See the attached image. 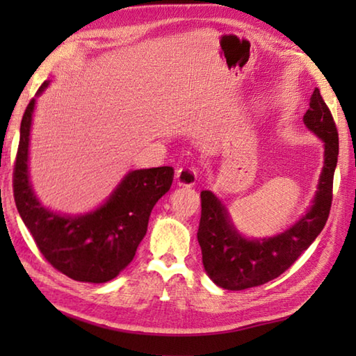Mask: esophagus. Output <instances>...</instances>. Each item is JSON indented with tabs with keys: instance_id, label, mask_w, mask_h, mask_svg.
<instances>
[{
	"instance_id": "1",
	"label": "esophagus",
	"mask_w": 356,
	"mask_h": 356,
	"mask_svg": "<svg viewBox=\"0 0 356 356\" xmlns=\"http://www.w3.org/2000/svg\"><path fill=\"white\" fill-rule=\"evenodd\" d=\"M195 180H197V172L191 166H185V168H180L176 172V182L179 186L191 188L195 185Z\"/></svg>"
}]
</instances>
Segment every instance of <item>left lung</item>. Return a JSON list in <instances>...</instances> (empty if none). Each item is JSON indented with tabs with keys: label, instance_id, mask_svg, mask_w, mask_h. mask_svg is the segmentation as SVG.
<instances>
[{
	"label": "left lung",
	"instance_id": "obj_1",
	"mask_svg": "<svg viewBox=\"0 0 356 356\" xmlns=\"http://www.w3.org/2000/svg\"><path fill=\"white\" fill-rule=\"evenodd\" d=\"M303 122L323 140V168L311 207L289 228L270 237H246L234 225L222 199L209 190L202 191L197 240L203 268L218 287L243 291L282 275L314 243L326 225L338 162V131L318 88L314 90Z\"/></svg>",
	"mask_w": 356,
	"mask_h": 356
}]
</instances>
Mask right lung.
Wrapping results in <instances>:
<instances>
[{
    "mask_svg": "<svg viewBox=\"0 0 356 356\" xmlns=\"http://www.w3.org/2000/svg\"><path fill=\"white\" fill-rule=\"evenodd\" d=\"M50 81L38 90L44 93ZM36 97L27 105L19 128L13 171V195L18 213L36 246L53 268L76 282L107 283L134 259L145 237L151 209L170 191L171 166L128 171L99 207L79 214H61L36 197L30 182L29 154Z\"/></svg>",
    "mask_w": 356,
    "mask_h": 356,
    "instance_id": "add662e5",
    "label": "right lung"
}]
</instances>
